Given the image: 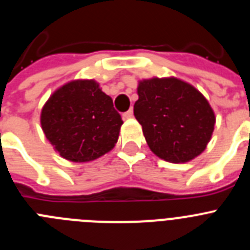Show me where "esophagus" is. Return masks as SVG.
Wrapping results in <instances>:
<instances>
[{
	"mask_svg": "<svg viewBox=\"0 0 250 250\" xmlns=\"http://www.w3.org/2000/svg\"><path fill=\"white\" fill-rule=\"evenodd\" d=\"M124 119H131L132 116H134V111H132V109H130L129 111H126V112H124Z\"/></svg>",
	"mask_w": 250,
	"mask_h": 250,
	"instance_id": "obj_1",
	"label": "esophagus"
}]
</instances>
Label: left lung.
Returning <instances> with one entry per match:
<instances>
[{
    "instance_id": "left-lung-1",
    "label": "left lung",
    "mask_w": 250,
    "mask_h": 250,
    "mask_svg": "<svg viewBox=\"0 0 250 250\" xmlns=\"http://www.w3.org/2000/svg\"><path fill=\"white\" fill-rule=\"evenodd\" d=\"M134 115L156 156L187 163L200 155L215 125L211 106L200 91L176 77L139 81Z\"/></svg>"
}]
</instances>
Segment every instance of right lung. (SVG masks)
I'll list each match as a JSON object with an SVG mask.
<instances>
[{"instance_id":"obj_1","label":"right lung","mask_w":250,"mask_h":250,"mask_svg":"<svg viewBox=\"0 0 250 250\" xmlns=\"http://www.w3.org/2000/svg\"><path fill=\"white\" fill-rule=\"evenodd\" d=\"M123 125L112 99L95 80H74L59 87L43 105L41 126L63 159L86 163L118 143Z\"/></svg>"}]
</instances>
